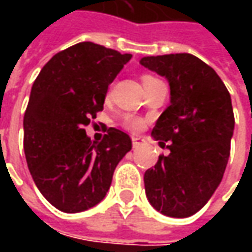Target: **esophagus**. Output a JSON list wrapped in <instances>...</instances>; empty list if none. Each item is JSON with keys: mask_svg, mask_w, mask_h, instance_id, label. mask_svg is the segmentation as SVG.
<instances>
[{"mask_svg": "<svg viewBox=\"0 0 252 252\" xmlns=\"http://www.w3.org/2000/svg\"><path fill=\"white\" fill-rule=\"evenodd\" d=\"M131 141H133V149H139L141 144H143V139L139 137V136H133Z\"/></svg>", "mask_w": 252, "mask_h": 252, "instance_id": "34e87169", "label": "esophagus"}]
</instances>
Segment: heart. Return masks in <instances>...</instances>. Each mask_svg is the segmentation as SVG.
I'll use <instances>...</instances> for the list:
<instances>
[{"mask_svg":"<svg viewBox=\"0 0 252 252\" xmlns=\"http://www.w3.org/2000/svg\"><path fill=\"white\" fill-rule=\"evenodd\" d=\"M154 80H156V78L151 77V75H143V83H149V81H154ZM125 125H126L127 129H130V130L133 131L140 130L141 127L144 126L143 121H140L139 118H133V116H127V118L125 119Z\"/></svg>","mask_w":252,"mask_h":252,"instance_id":"1","label":"heart"}]
</instances>
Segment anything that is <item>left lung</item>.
<instances>
[{"label": "left lung", "instance_id": "obj_1", "mask_svg": "<svg viewBox=\"0 0 252 252\" xmlns=\"http://www.w3.org/2000/svg\"><path fill=\"white\" fill-rule=\"evenodd\" d=\"M141 65L165 77L169 106L151 131L160 156L144 174L150 205L169 218H189L203 208L221 182L230 157L234 113L216 71L189 53L147 56Z\"/></svg>", "mask_w": 252, "mask_h": 252}]
</instances>
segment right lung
<instances>
[{
	"mask_svg": "<svg viewBox=\"0 0 252 252\" xmlns=\"http://www.w3.org/2000/svg\"><path fill=\"white\" fill-rule=\"evenodd\" d=\"M131 54L81 42L54 54L34 80L24 116L28 168L54 208L78 213L106 196L130 137L109 127L99 143L84 130L103 109L109 84Z\"/></svg>",
	"mask_w": 252,
	"mask_h": 252,
	"instance_id": "right-lung-1",
	"label": "right lung"
}]
</instances>
